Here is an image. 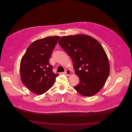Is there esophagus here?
<instances>
[{"label": "esophagus", "mask_w": 132, "mask_h": 132, "mask_svg": "<svg viewBox=\"0 0 132 132\" xmlns=\"http://www.w3.org/2000/svg\"><path fill=\"white\" fill-rule=\"evenodd\" d=\"M64 73H65V74L66 75L69 76V75L71 74V71L70 70L68 69V70H66V71L64 72Z\"/></svg>", "instance_id": "1"}]
</instances>
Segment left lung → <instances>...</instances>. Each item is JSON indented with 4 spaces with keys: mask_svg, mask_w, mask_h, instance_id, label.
Instances as JSON below:
<instances>
[{
    "mask_svg": "<svg viewBox=\"0 0 132 132\" xmlns=\"http://www.w3.org/2000/svg\"><path fill=\"white\" fill-rule=\"evenodd\" d=\"M58 43L71 58L80 78L74 89L83 96L95 95L103 87L110 73L109 59L101 45L84 34L63 36Z\"/></svg>",
    "mask_w": 132,
    "mask_h": 132,
    "instance_id": "1",
    "label": "left lung"
}]
</instances>
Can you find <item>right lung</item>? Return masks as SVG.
Segmentation results:
<instances>
[{"mask_svg":"<svg viewBox=\"0 0 132 132\" xmlns=\"http://www.w3.org/2000/svg\"><path fill=\"white\" fill-rule=\"evenodd\" d=\"M60 38V36H48L33 42L21 60V80L36 95L43 94L48 90L59 75L52 71L49 60Z\"/></svg>","mask_w":132,"mask_h":132,"instance_id":"1","label":"right lung"}]
</instances>
